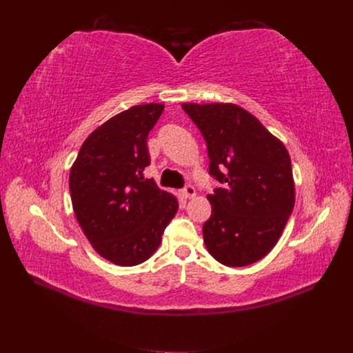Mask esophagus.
<instances>
[{
	"mask_svg": "<svg viewBox=\"0 0 353 353\" xmlns=\"http://www.w3.org/2000/svg\"><path fill=\"white\" fill-rule=\"evenodd\" d=\"M181 194H183L185 199H191L196 196V188L193 185H185L183 190H181Z\"/></svg>",
	"mask_w": 353,
	"mask_h": 353,
	"instance_id": "esophagus-1",
	"label": "esophagus"
}]
</instances>
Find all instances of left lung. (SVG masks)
Wrapping results in <instances>:
<instances>
[{
  "mask_svg": "<svg viewBox=\"0 0 353 353\" xmlns=\"http://www.w3.org/2000/svg\"><path fill=\"white\" fill-rule=\"evenodd\" d=\"M206 141L209 175L221 187L208 196L203 223L209 253L227 266L268 254L294 206L292 162L284 144L236 104H183Z\"/></svg>",
  "mask_w": 353,
  "mask_h": 353,
  "instance_id": "1",
  "label": "left lung"
}]
</instances>
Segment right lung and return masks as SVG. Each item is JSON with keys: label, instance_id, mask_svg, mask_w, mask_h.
I'll return each instance as SVG.
<instances>
[{"label": "right lung", "instance_id": "obj_1", "mask_svg": "<svg viewBox=\"0 0 353 353\" xmlns=\"http://www.w3.org/2000/svg\"><path fill=\"white\" fill-rule=\"evenodd\" d=\"M163 109L150 103L116 114L85 140L70 169L79 225L99 254L116 265L150 258L178 210L172 194L143 176L150 165L147 137Z\"/></svg>", "mask_w": 353, "mask_h": 353}]
</instances>
